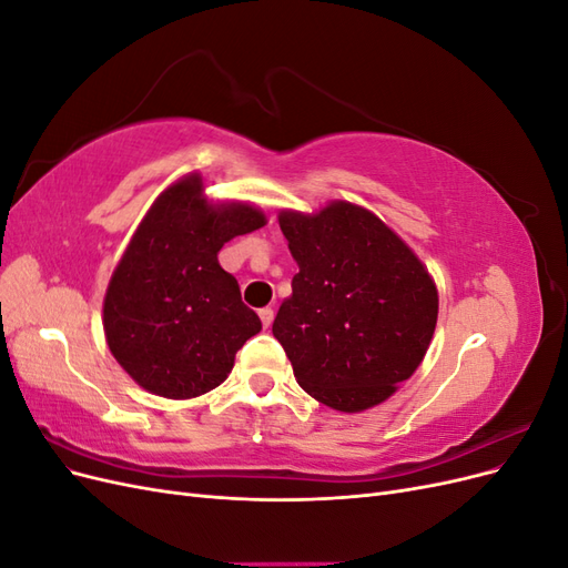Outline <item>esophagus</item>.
<instances>
[{
    "mask_svg": "<svg viewBox=\"0 0 568 568\" xmlns=\"http://www.w3.org/2000/svg\"><path fill=\"white\" fill-rule=\"evenodd\" d=\"M257 315H261V322H263V326L267 329V326H270L272 320H274V311H272V307H263V311L257 313Z\"/></svg>",
    "mask_w": 568,
    "mask_h": 568,
    "instance_id": "1",
    "label": "esophagus"
}]
</instances>
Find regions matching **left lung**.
<instances>
[{"mask_svg":"<svg viewBox=\"0 0 568 568\" xmlns=\"http://www.w3.org/2000/svg\"><path fill=\"white\" fill-rule=\"evenodd\" d=\"M298 263L272 334L296 382L341 412L384 403L424 359L438 320L432 274L374 213L334 201L280 213Z\"/></svg>","mask_w":568,"mask_h":568,"instance_id":"8db88e82","label":"left lung"}]
</instances>
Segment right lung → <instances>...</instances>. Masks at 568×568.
<instances>
[{"label":"right lung","mask_w":568,"mask_h":568,"mask_svg":"<svg viewBox=\"0 0 568 568\" xmlns=\"http://www.w3.org/2000/svg\"><path fill=\"white\" fill-rule=\"evenodd\" d=\"M263 225L248 203H209L199 175L153 201L104 298L109 348L142 388L184 400L227 379L236 351L263 324L217 253Z\"/></svg>","instance_id":"right-lung-1"}]
</instances>
